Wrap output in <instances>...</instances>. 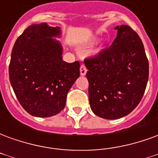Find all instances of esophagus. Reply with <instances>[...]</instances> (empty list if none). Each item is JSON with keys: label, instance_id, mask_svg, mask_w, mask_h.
Returning a JSON list of instances; mask_svg holds the SVG:
<instances>
[{"label": "esophagus", "instance_id": "34e87169", "mask_svg": "<svg viewBox=\"0 0 158 158\" xmlns=\"http://www.w3.org/2000/svg\"><path fill=\"white\" fill-rule=\"evenodd\" d=\"M87 73V69H86L85 66V65H81L80 66V75L81 76H85Z\"/></svg>", "mask_w": 158, "mask_h": 158}]
</instances>
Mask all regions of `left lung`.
I'll return each mask as SVG.
<instances>
[{"label":"left lung","mask_w":158,"mask_h":158,"mask_svg":"<svg viewBox=\"0 0 158 158\" xmlns=\"http://www.w3.org/2000/svg\"><path fill=\"white\" fill-rule=\"evenodd\" d=\"M115 29L117 37L110 48L85 60L90 108L106 119L131 113L142 98L149 77V62L139 35L128 25Z\"/></svg>","instance_id":"1"}]
</instances>
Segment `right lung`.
I'll return each instance as SVG.
<instances>
[{
	"mask_svg": "<svg viewBox=\"0 0 158 158\" xmlns=\"http://www.w3.org/2000/svg\"><path fill=\"white\" fill-rule=\"evenodd\" d=\"M61 28L31 24L13 45L9 79L21 106L38 118L54 116L66 105L67 94L79 77V62L62 60Z\"/></svg>",
	"mask_w": 158,
	"mask_h": 158,
	"instance_id": "1",
	"label": "right lung"
}]
</instances>
